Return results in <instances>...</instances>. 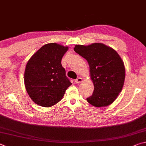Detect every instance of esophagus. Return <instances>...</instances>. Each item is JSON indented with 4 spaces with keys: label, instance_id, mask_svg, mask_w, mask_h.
Instances as JSON below:
<instances>
[{
    "label": "esophagus",
    "instance_id": "1",
    "mask_svg": "<svg viewBox=\"0 0 146 146\" xmlns=\"http://www.w3.org/2000/svg\"><path fill=\"white\" fill-rule=\"evenodd\" d=\"M82 82V78H80V77H78L75 80V83H76V84H79V83H80V82Z\"/></svg>",
    "mask_w": 146,
    "mask_h": 146
}]
</instances>
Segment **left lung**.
Instances as JSON below:
<instances>
[{
    "mask_svg": "<svg viewBox=\"0 0 146 146\" xmlns=\"http://www.w3.org/2000/svg\"><path fill=\"white\" fill-rule=\"evenodd\" d=\"M74 50L87 60L94 92L87 101L96 107H106L117 98L123 89L125 68L119 55L103 43L77 44Z\"/></svg>",
    "mask_w": 146,
    "mask_h": 146,
    "instance_id": "obj_1",
    "label": "left lung"
}]
</instances>
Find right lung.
I'll return each instance as SVG.
<instances>
[{
    "instance_id": "1",
    "label": "right lung",
    "mask_w": 146,
    "mask_h": 146,
    "mask_svg": "<svg viewBox=\"0 0 146 146\" xmlns=\"http://www.w3.org/2000/svg\"><path fill=\"white\" fill-rule=\"evenodd\" d=\"M68 50V46L57 43L46 44L29 60L24 73L25 86L37 105L45 107L55 105L71 85L61 64Z\"/></svg>"
}]
</instances>
